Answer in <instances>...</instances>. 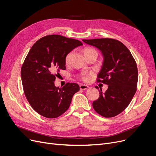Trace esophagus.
Masks as SVG:
<instances>
[{"mask_svg":"<svg viewBox=\"0 0 156 156\" xmlns=\"http://www.w3.org/2000/svg\"><path fill=\"white\" fill-rule=\"evenodd\" d=\"M79 87H80V90H87V89L89 88V86H87V85H85V84H81L79 86Z\"/></svg>","mask_w":156,"mask_h":156,"instance_id":"obj_1","label":"esophagus"}]
</instances>
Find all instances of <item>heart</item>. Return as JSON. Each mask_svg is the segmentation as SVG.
Returning a JSON list of instances; mask_svg holds the SVG:
<instances>
[{"label":"heart","instance_id":"heart-1","mask_svg":"<svg viewBox=\"0 0 156 156\" xmlns=\"http://www.w3.org/2000/svg\"><path fill=\"white\" fill-rule=\"evenodd\" d=\"M93 52H96V51L93 49V48H85L84 49V55H87L88 54H90L91 53H93ZM70 55H71V53H69L67 55H66V58H65V62L66 63H68L69 61V59H70ZM88 76H89V74L87 73H83L80 75V79H82L84 81H87L88 80Z\"/></svg>","mask_w":156,"mask_h":156}]
</instances>
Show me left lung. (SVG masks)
Here are the masks:
<instances>
[{"label":"left lung","instance_id":"left-lung-1","mask_svg":"<svg viewBox=\"0 0 156 156\" xmlns=\"http://www.w3.org/2000/svg\"><path fill=\"white\" fill-rule=\"evenodd\" d=\"M83 41L99 49L104 58L97 82L107 84L108 89L104 93L101 90L99 91L100 97L93 102V108L103 117H115L129 105L136 91V63L127 47L116 39Z\"/></svg>","mask_w":156,"mask_h":156}]
</instances>
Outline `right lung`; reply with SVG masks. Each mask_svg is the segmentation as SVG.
Instances as JSON below:
<instances>
[{
    "label": "right lung",
    "instance_id": "1",
    "mask_svg": "<svg viewBox=\"0 0 156 156\" xmlns=\"http://www.w3.org/2000/svg\"><path fill=\"white\" fill-rule=\"evenodd\" d=\"M80 41L60 35H49L37 41L21 66V76L26 98L39 114L49 119L62 115L70 107L73 94L79 91L76 83L55 86L60 70H65V58Z\"/></svg>",
    "mask_w": 156,
    "mask_h": 156
}]
</instances>
